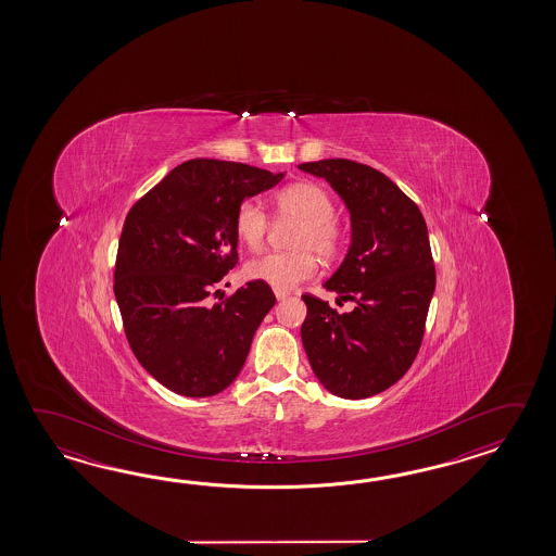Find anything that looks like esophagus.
Wrapping results in <instances>:
<instances>
[{
	"instance_id": "1",
	"label": "esophagus",
	"mask_w": 556,
	"mask_h": 556,
	"mask_svg": "<svg viewBox=\"0 0 556 556\" xmlns=\"http://www.w3.org/2000/svg\"><path fill=\"white\" fill-rule=\"evenodd\" d=\"M274 295H276V298H278V300H283V298H288V292H286V290H276V288H274Z\"/></svg>"
}]
</instances>
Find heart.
<instances>
[{
    "label": "heart",
    "mask_w": 556,
    "mask_h": 556,
    "mask_svg": "<svg viewBox=\"0 0 556 556\" xmlns=\"http://www.w3.org/2000/svg\"><path fill=\"white\" fill-rule=\"evenodd\" d=\"M274 214L280 220H295L290 252H270L247 264V276L276 290H290L318 273V262L331 258L340 249V226L330 192L309 180L286 185L274 194ZM235 232L250 250L258 252L270 232V216L256 199H244L235 213Z\"/></svg>",
    "instance_id": "obj_1"
}]
</instances>
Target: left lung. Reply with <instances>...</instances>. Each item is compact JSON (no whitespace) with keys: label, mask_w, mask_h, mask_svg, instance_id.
<instances>
[{"label":"left lung","mask_w":556,"mask_h":556,"mask_svg":"<svg viewBox=\"0 0 556 556\" xmlns=\"http://www.w3.org/2000/svg\"><path fill=\"white\" fill-rule=\"evenodd\" d=\"M298 166L326 178L350 211L352 247L324 286L355 304L340 314L318 295H302L307 306L302 343L326 390L364 400L402 379L424 342L435 290L426 220L417 204L374 166L348 159Z\"/></svg>","instance_id":"obj_1"}]
</instances>
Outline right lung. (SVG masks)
Listing matches in <instances>:
<instances>
[{
  "label": "right lung",
  "mask_w": 556,
  "mask_h": 556,
  "mask_svg": "<svg viewBox=\"0 0 556 556\" xmlns=\"http://www.w3.org/2000/svg\"><path fill=\"white\" fill-rule=\"evenodd\" d=\"M282 177L244 163L190 159L130 206L113 292L132 354L178 395L226 390L276 304L261 280L220 295V304L211 306L208 298L237 266L238 204Z\"/></svg>",
  "instance_id": "1"
}]
</instances>
